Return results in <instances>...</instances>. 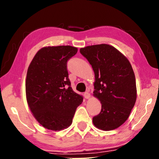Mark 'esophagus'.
<instances>
[{
    "label": "esophagus",
    "instance_id": "34e87169",
    "mask_svg": "<svg viewBox=\"0 0 159 159\" xmlns=\"http://www.w3.org/2000/svg\"><path fill=\"white\" fill-rule=\"evenodd\" d=\"M84 98L85 99H89L90 98V94L89 92L84 93Z\"/></svg>",
    "mask_w": 159,
    "mask_h": 159
}]
</instances>
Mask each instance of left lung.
I'll return each instance as SVG.
<instances>
[{"mask_svg":"<svg viewBox=\"0 0 159 159\" xmlns=\"http://www.w3.org/2000/svg\"><path fill=\"white\" fill-rule=\"evenodd\" d=\"M80 52L95 72L93 95L102 104L93 124L103 130H114L128 119L136 102L135 76L130 61L107 44L80 48Z\"/></svg>","mask_w":159,"mask_h":159,"instance_id":"8db88e82","label":"left lung"}]
</instances>
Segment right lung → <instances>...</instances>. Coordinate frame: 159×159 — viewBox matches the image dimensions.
Instances as JSON below:
<instances>
[{"label":"right lung","mask_w":159,"mask_h":159,"mask_svg":"<svg viewBox=\"0 0 159 159\" xmlns=\"http://www.w3.org/2000/svg\"><path fill=\"white\" fill-rule=\"evenodd\" d=\"M70 45L45 47L38 51L29 65L26 95L29 109L45 128H68L83 96L72 90L67 61L77 53Z\"/></svg>","instance_id":"obj_1"}]
</instances>
